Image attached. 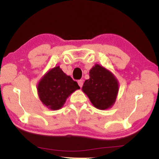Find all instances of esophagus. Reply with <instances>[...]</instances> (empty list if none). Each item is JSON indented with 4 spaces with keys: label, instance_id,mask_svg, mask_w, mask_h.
Wrapping results in <instances>:
<instances>
[{
    "label": "esophagus",
    "instance_id": "1",
    "mask_svg": "<svg viewBox=\"0 0 159 159\" xmlns=\"http://www.w3.org/2000/svg\"><path fill=\"white\" fill-rule=\"evenodd\" d=\"M78 84H79L80 87H82L83 85H84V81H83V80H81V79L79 80H78Z\"/></svg>",
    "mask_w": 159,
    "mask_h": 159
}]
</instances>
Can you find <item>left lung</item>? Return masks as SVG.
<instances>
[{
    "label": "left lung",
    "mask_w": 159,
    "mask_h": 159,
    "mask_svg": "<svg viewBox=\"0 0 159 159\" xmlns=\"http://www.w3.org/2000/svg\"><path fill=\"white\" fill-rule=\"evenodd\" d=\"M89 79L85 80L82 90L93 106L106 109L112 106L118 92V82L111 73L99 65L89 71Z\"/></svg>",
    "instance_id": "left-lung-1"
}]
</instances>
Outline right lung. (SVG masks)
I'll return each mask as SVG.
<instances>
[{"label": "right lung", "mask_w": 159, "mask_h": 159, "mask_svg": "<svg viewBox=\"0 0 159 159\" xmlns=\"http://www.w3.org/2000/svg\"><path fill=\"white\" fill-rule=\"evenodd\" d=\"M79 89L78 83L64 73L59 66L49 71L37 87L40 100L52 110L61 108L69 95Z\"/></svg>", "instance_id": "add662e5"}]
</instances>
